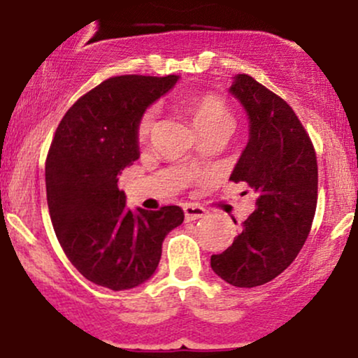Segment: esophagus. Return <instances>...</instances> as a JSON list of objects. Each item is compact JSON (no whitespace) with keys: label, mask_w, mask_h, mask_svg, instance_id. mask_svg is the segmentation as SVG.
Instances as JSON below:
<instances>
[{"label":"esophagus","mask_w":358,"mask_h":358,"mask_svg":"<svg viewBox=\"0 0 358 358\" xmlns=\"http://www.w3.org/2000/svg\"><path fill=\"white\" fill-rule=\"evenodd\" d=\"M204 215H206V210L198 206V204H186L184 206V216H186L187 222H194V220L203 218Z\"/></svg>","instance_id":"1"}]
</instances>
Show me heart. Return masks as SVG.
<instances>
[{"instance_id": "1", "label": "heart", "mask_w": 358, "mask_h": 358, "mask_svg": "<svg viewBox=\"0 0 358 358\" xmlns=\"http://www.w3.org/2000/svg\"><path fill=\"white\" fill-rule=\"evenodd\" d=\"M189 115L196 131L206 130V128L223 125H233V118L230 110L222 98L215 94H204L189 101ZM155 110H147L138 122V136L140 140H145L150 135L152 128L155 125Z\"/></svg>"}]
</instances>
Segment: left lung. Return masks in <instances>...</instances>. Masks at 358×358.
Masks as SVG:
<instances>
[{
	"label": "left lung",
	"instance_id": "obj_1",
	"mask_svg": "<svg viewBox=\"0 0 358 358\" xmlns=\"http://www.w3.org/2000/svg\"><path fill=\"white\" fill-rule=\"evenodd\" d=\"M228 92L248 118L247 145L230 179L250 187L257 199L230 247L211 255V268L231 286L255 287L286 271L306 242L318 199V164L284 99L247 74H236Z\"/></svg>",
	"mask_w": 358,
	"mask_h": 358
}]
</instances>
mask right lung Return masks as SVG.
<instances>
[{
    "mask_svg": "<svg viewBox=\"0 0 358 358\" xmlns=\"http://www.w3.org/2000/svg\"><path fill=\"white\" fill-rule=\"evenodd\" d=\"M179 76H118L78 99L59 123L45 162L47 203L60 247L98 286L125 291L157 271L179 206L127 208L122 171L140 157L138 122Z\"/></svg>",
    "mask_w": 358,
    "mask_h": 358,
    "instance_id": "right-lung-1",
    "label": "right lung"
}]
</instances>
